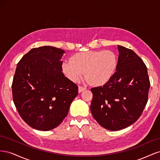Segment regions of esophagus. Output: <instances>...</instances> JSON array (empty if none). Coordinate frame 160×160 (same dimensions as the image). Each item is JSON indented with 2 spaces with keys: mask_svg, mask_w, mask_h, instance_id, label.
Instances as JSON below:
<instances>
[{
  "mask_svg": "<svg viewBox=\"0 0 160 160\" xmlns=\"http://www.w3.org/2000/svg\"><path fill=\"white\" fill-rule=\"evenodd\" d=\"M85 89H86V88H83V87H81V86H79L78 91H79V93H81L82 91H84V90H85Z\"/></svg>",
  "mask_w": 160,
  "mask_h": 160,
  "instance_id": "obj_1",
  "label": "esophagus"
}]
</instances>
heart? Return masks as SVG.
<instances>
[{
    "label": "heart",
    "instance_id": "b5f03b06",
    "mask_svg": "<svg viewBox=\"0 0 160 160\" xmlns=\"http://www.w3.org/2000/svg\"><path fill=\"white\" fill-rule=\"evenodd\" d=\"M117 55L111 51H88L76 53L71 61H65L62 70L72 82H78L85 74L88 81L97 87L108 84L116 73Z\"/></svg>",
    "mask_w": 160,
    "mask_h": 160
}]
</instances>
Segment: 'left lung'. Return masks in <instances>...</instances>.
Returning <instances> with one entry per match:
<instances>
[{
  "label": "left lung",
  "instance_id": "left-lung-1",
  "mask_svg": "<svg viewBox=\"0 0 160 160\" xmlns=\"http://www.w3.org/2000/svg\"><path fill=\"white\" fill-rule=\"evenodd\" d=\"M118 66L108 84L93 88L90 109L101 126L118 131L135 123L148 99L150 83L146 65L133 51L118 45Z\"/></svg>",
  "mask_w": 160,
  "mask_h": 160
}]
</instances>
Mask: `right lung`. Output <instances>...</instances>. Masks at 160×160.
Wrapping results in <instances>:
<instances>
[{
	"label": "right lung",
	"instance_id": "right-lung-1",
	"mask_svg": "<svg viewBox=\"0 0 160 160\" xmlns=\"http://www.w3.org/2000/svg\"><path fill=\"white\" fill-rule=\"evenodd\" d=\"M65 51L51 46L34 48L18 62L12 91L19 115L31 128L49 131L68 114L78 87L64 75Z\"/></svg>",
	"mask_w": 160,
	"mask_h": 160
}]
</instances>
